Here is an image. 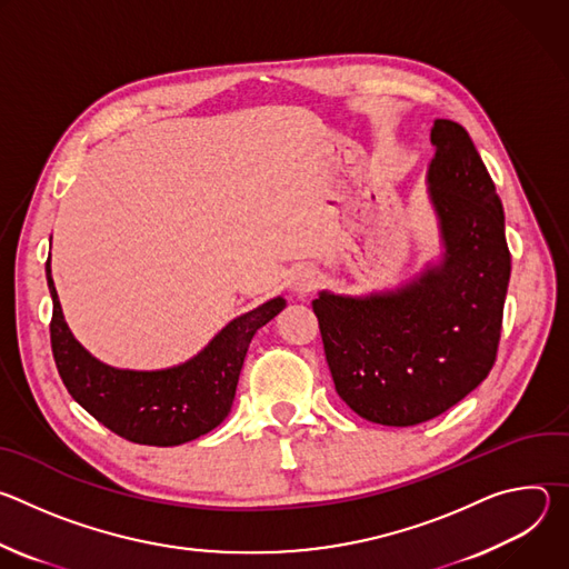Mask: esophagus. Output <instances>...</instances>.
I'll use <instances>...</instances> for the list:
<instances>
[{
    "mask_svg": "<svg viewBox=\"0 0 569 569\" xmlns=\"http://www.w3.org/2000/svg\"><path fill=\"white\" fill-rule=\"evenodd\" d=\"M319 286V272L312 268H299L292 274V290L297 295H308Z\"/></svg>",
    "mask_w": 569,
    "mask_h": 569,
    "instance_id": "1",
    "label": "esophagus"
}]
</instances>
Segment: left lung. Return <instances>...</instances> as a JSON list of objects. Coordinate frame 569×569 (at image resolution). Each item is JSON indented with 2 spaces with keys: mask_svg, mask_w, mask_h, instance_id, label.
<instances>
[{
  "mask_svg": "<svg viewBox=\"0 0 569 569\" xmlns=\"http://www.w3.org/2000/svg\"><path fill=\"white\" fill-rule=\"evenodd\" d=\"M430 139L441 263L396 290L312 299L336 391L358 417L393 428L443 415L489 376L511 277L502 202L470 134L437 119Z\"/></svg>",
  "mask_w": 569,
  "mask_h": 569,
  "instance_id": "obj_1",
  "label": "left lung"
}]
</instances>
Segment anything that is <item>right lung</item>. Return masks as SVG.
Segmentation results:
<instances>
[{"mask_svg": "<svg viewBox=\"0 0 569 569\" xmlns=\"http://www.w3.org/2000/svg\"><path fill=\"white\" fill-rule=\"evenodd\" d=\"M53 299L51 351L71 398L114 435L143 446H180L224 421L236 396L238 376L254 333L279 315L283 297L236 317L189 362L132 371L99 362L71 336L47 261Z\"/></svg>", "mask_w": 569, "mask_h": 569, "instance_id": "obj_1", "label": "right lung"}]
</instances>
